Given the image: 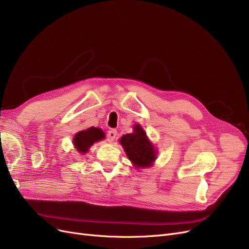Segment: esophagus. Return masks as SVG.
<instances>
[{
	"instance_id": "esophagus-1",
	"label": "esophagus",
	"mask_w": 249,
	"mask_h": 249,
	"mask_svg": "<svg viewBox=\"0 0 249 249\" xmlns=\"http://www.w3.org/2000/svg\"><path fill=\"white\" fill-rule=\"evenodd\" d=\"M116 136H117V130H116V129H112V130L107 131V142H113L114 139L116 138Z\"/></svg>"
}]
</instances>
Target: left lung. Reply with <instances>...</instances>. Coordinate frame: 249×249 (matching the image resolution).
I'll return each mask as SVG.
<instances>
[{"label":"left lung","mask_w":249,"mask_h":249,"mask_svg":"<svg viewBox=\"0 0 249 249\" xmlns=\"http://www.w3.org/2000/svg\"><path fill=\"white\" fill-rule=\"evenodd\" d=\"M120 142L127 157L136 167H147L156 160V151L146 138L145 132L139 125H135L134 133L122 136Z\"/></svg>","instance_id":"1"}]
</instances>
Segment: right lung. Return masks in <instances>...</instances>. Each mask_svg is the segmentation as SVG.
Masks as SVG:
<instances>
[{
    "label": "right lung",
    "mask_w": 249,
    "mask_h": 249,
    "mask_svg": "<svg viewBox=\"0 0 249 249\" xmlns=\"http://www.w3.org/2000/svg\"><path fill=\"white\" fill-rule=\"evenodd\" d=\"M105 137V133L100 128L90 127L86 130H82L78 132L74 137V145L76 149L81 154H85L89 148L93 144V142H99Z\"/></svg>",
    "instance_id": "obj_1"
}]
</instances>
